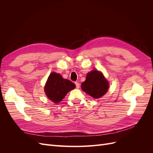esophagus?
Returning a JSON list of instances; mask_svg holds the SVG:
<instances>
[{"label": "esophagus", "mask_w": 153, "mask_h": 153, "mask_svg": "<svg viewBox=\"0 0 153 153\" xmlns=\"http://www.w3.org/2000/svg\"><path fill=\"white\" fill-rule=\"evenodd\" d=\"M75 85H76V87L77 88V89H78V88L80 87V84L78 82H75Z\"/></svg>", "instance_id": "esophagus-1"}]
</instances>
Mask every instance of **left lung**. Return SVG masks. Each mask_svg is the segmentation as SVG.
I'll return each instance as SVG.
<instances>
[{
  "mask_svg": "<svg viewBox=\"0 0 153 153\" xmlns=\"http://www.w3.org/2000/svg\"><path fill=\"white\" fill-rule=\"evenodd\" d=\"M108 87V81L98 70H92L88 73L85 80L81 85L83 91L97 99L103 96L107 92Z\"/></svg>",
  "mask_w": 153,
  "mask_h": 153,
  "instance_id": "left-lung-1",
  "label": "left lung"
}]
</instances>
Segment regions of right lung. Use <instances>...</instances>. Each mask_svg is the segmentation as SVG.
<instances>
[{
    "mask_svg": "<svg viewBox=\"0 0 153 153\" xmlns=\"http://www.w3.org/2000/svg\"><path fill=\"white\" fill-rule=\"evenodd\" d=\"M75 87L74 83L64 79L59 73L52 72L45 84V92L51 101L57 103L62 100L69 91L75 89Z\"/></svg>",
    "mask_w": 153,
    "mask_h": 153,
    "instance_id": "1",
    "label": "right lung"
}]
</instances>
